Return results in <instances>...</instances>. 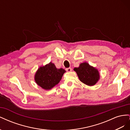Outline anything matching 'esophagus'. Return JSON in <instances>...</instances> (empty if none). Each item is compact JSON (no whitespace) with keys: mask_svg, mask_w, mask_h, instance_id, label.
Masks as SVG:
<instances>
[{"mask_svg":"<svg viewBox=\"0 0 130 130\" xmlns=\"http://www.w3.org/2000/svg\"><path fill=\"white\" fill-rule=\"evenodd\" d=\"M66 71L68 72H70L72 71V68H68L66 69Z\"/></svg>","mask_w":130,"mask_h":130,"instance_id":"34e87169","label":"esophagus"}]
</instances>
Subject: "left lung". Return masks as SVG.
<instances>
[{
	"label": "left lung",
	"mask_w": 130,
	"mask_h": 130,
	"mask_svg": "<svg viewBox=\"0 0 130 130\" xmlns=\"http://www.w3.org/2000/svg\"><path fill=\"white\" fill-rule=\"evenodd\" d=\"M74 70L80 81L87 86L95 85L100 79L99 70L86 62L81 63L78 67L75 68Z\"/></svg>",
	"instance_id": "left-lung-1"
}]
</instances>
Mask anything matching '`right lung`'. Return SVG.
I'll return each instance as SVG.
<instances>
[{"label": "right lung", "instance_id": "right-lung-1", "mask_svg": "<svg viewBox=\"0 0 130 130\" xmlns=\"http://www.w3.org/2000/svg\"><path fill=\"white\" fill-rule=\"evenodd\" d=\"M65 72L64 69L56 68L53 63L50 62L37 69L34 79L37 85L42 88L50 90L60 82Z\"/></svg>", "mask_w": 130, "mask_h": 130}]
</instances>
